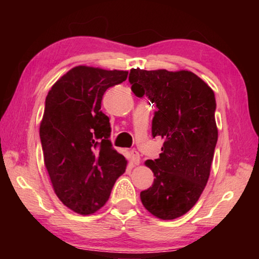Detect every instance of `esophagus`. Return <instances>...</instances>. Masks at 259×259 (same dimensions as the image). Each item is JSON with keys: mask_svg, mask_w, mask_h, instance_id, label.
Wrapping results in <instances>:
<instances>
[{"mask_svg": "<svg viewBox=\"0 0 259 259\" xmlns=\"http://www.w3.org/2000/svg\"><path fill=\"white\" fill-rule=\"evenodd\" d=\"M131 155H133V160H134V163L136 165H138L140 163V155L139 153L136 151V150H131Z\"/></svg>", "mask_w": 259, "mask_h": 259, "instance_id": "esophagus-1", "label": "esophagus"}]
</instances>
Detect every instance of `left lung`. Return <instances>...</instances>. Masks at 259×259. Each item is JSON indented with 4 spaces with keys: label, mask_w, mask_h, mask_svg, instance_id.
<instances>
[{
    "label": "left lung",
    "mask_w": 259,
    "mask_h": 259,
    "mask_svg": "<svg viewBox=\"0 0 259 259\" xmlns=\"http://www.w3.org/2000/svg\"><path fill=\"white\" fill-rule=\"evenodd\" d=\"M129 82L137 97L156 105L152 135L164 139L159 159L145 161L155 178L140 200L153 216L171 221L190 211L207 185L218 139L214 94L190 71L133 68Z\"/></svg>",
    "instance_id": "8db88e82"
}]
</instances>
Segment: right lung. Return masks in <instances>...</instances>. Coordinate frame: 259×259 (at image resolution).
I'll return each mask as SVG.
<instances>
[{
    "instance_id": "right-lung-1",
    "label": "right lung",
    "mask_w": 259,
    "mask_h": 259,
    "mask_svg": "<svg viewBox=\"0 0 259 259\" xmlns=\"http://www.w3.org/2000/svg\"><path fill=\"white\" fill-rule=\"evenodd\" d=\"M126 76V71L76 66L48 93L40 124L45 165L56 195L76 213L102 208L125 171L128 161L112 147L100 104L105 91Z\"/></svg>"
}]
</instances>
